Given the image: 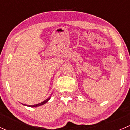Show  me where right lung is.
I'll use <instances>...</instances> for the list:
<instances>
[{
    "instance_id": "1",
    "label": "right lung",
    "mask_w": 130,
    "mask_h": 130,
    "mask_svg": "<svg viewBox=\"0 0 130 130\" xmlns=\"http://www.w3.org/2000/svg\"><path fill=\"white\" fill-rule=\"evenodd\" d=\"M50 99V98H48V99H46V100H44V101L42 102L39 103V104H36V105H25V104H23L24 105H26V106H28V107H39V106H41V105H44V104H45L46 103H47V102L49 101V100Z\"/></svg>"
}]
</instances>
